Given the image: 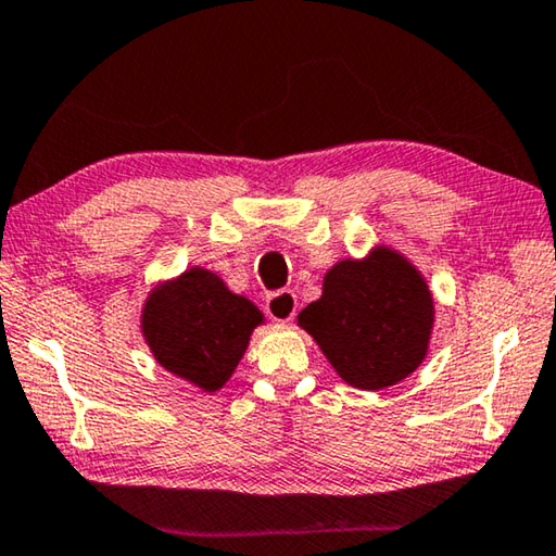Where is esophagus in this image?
Returning <instances> with one entry per match:
<instances>
[{"label": "esophagus", "mask_w": 556, "mask_h": 556, "mask_svg": "<svg viewBox=\"0 0 556 556\" xmlns=\"http://www.w3.org/2000/svg\"><path fill=\"white\" fill-rule=\"evenodd\" d=\"M264 312L275 321H292L296 316V294L292 289H279V292L269 294L264 302Z\"/></svg>", "instance_id": "1"}]
</instances>
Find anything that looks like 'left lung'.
Segmentation results:
<instances>
[{
	"mask_svg": "<svg viewBox=\"0 0 556 556\" xmlns=\"http://www.w3.org/2000/svg\"><path fill=\"white\" fill-rule=\"evenodd\" d=\"M343 381L389 389L426 358L433 296L413 264L391 250L343 260L324 277V294L299 314Z\"/></svg>",
	"mask_w": 556,
	"mask_h": 556,
	"instance_id": "left-lung-1",
	"label": "left lung"
}]
</instances>
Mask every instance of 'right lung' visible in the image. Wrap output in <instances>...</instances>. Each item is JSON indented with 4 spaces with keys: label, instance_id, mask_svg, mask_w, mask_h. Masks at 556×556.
<instances>
[{
    "label": "right lung",
    "instance_id": "obj_1",
    "mask_svg": "<svg viewBox=\"0 0 556 556\" xmlns=\"http://www.w3.org/2000/svg\"><path fill=\"white\" fill-rule=\"evenodd\" d=\"M257 324V306L200 267L157 287L143 309V333L157 364L210 393L232 376Z\"/></svg>",
    "mask_w": 556,
    "mask_h": 556
}]
</instances>
